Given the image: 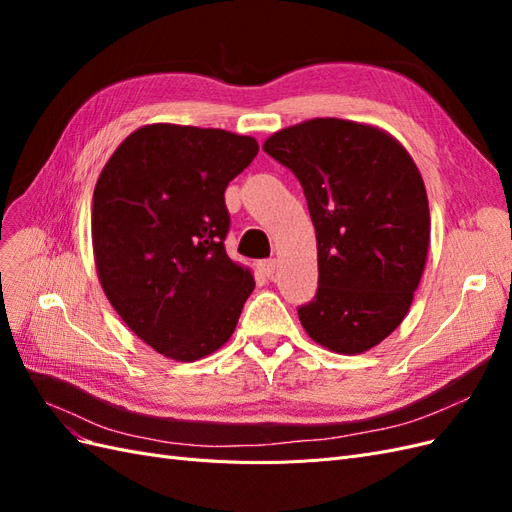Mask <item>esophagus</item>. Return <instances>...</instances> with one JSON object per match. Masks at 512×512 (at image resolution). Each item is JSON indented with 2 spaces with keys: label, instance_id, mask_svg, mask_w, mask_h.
Masks as SVG:
<instances>
[{
  "label": "esophagus",
  "instance_id": "1",
  "mask_svg": "<svg viewBox=\"0 0 512 512\" xmlns=\"http://www.w3.org/2000/svg\"><path fill=\"white\" fill-rule=\"evenodd\" d=\"M258 271L262 277H271L275 273V260L269 258V260H260L258 262Z\"/></svg>",
  "mask_w": 512,
  "mask_h": 512
}]
</instances>
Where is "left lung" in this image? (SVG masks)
Listing matches in <instances>:
<instances>
[{
	"mask_svg": "<svg viewBox=\"0 0 512 512\" xmlns=\"http://www.w3.org/2000/svg\"><path fill=\"white\" fill-rule=\"evenodd\" d=\"M303 185L318 290L299 307L316 344L363 354L406 318L429 252V203L406 147L371 123L316 117L262 145Z\"/></svg>",
	"mask_w": 512,
	"mask_h": 512,
	"instance_id": "left-lung-1",
	"label": "left lung"
}]
</instances>
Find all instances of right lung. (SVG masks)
I'll return each instance as SVG.
<instances>
[{"instance_id": "add662e5", "label": "right lung", "mask_w": 512, "mask_h": 512, "mask_svg": "<svg viewBox=\"0 0 512 512\" xmlns=\"http://www.w3.org/2000/svg\"><path fill=\"white\" fill-rule=\"evenodd\" d=\"M252 136L149 123L104 164L91 245L106 299L166 359L194 363L235 333L256 282L224 250V190L256 158Z\"/></svg>"}]
</instances>
